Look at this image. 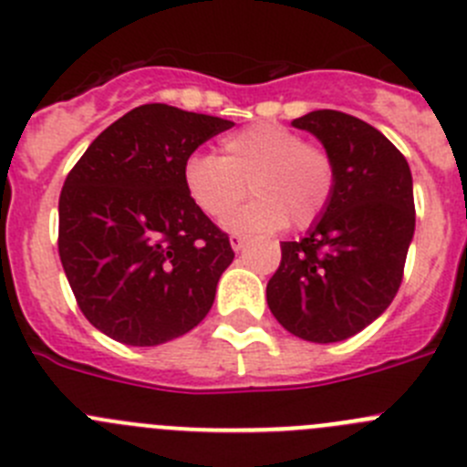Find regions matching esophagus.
<instances>
[{
  "label": "esophagus",
  "instance_id": "esophagus-1",
  "mask_svg": "<svg viewBox=\"0 0 467 467\" xmlns=\"http://www.w3.org/2000/svg\"><path fill=\"white\" fill-rule=\"evenodd\" d=\"M230 246H233V251H242L244 246H246V237H242V234H233V237H230Z\"/></svg>",
  "mask_w": 467,
  "mask_h": 467
}]
</instances>
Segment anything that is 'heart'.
<instances>
[{
    "label": "heart",
    "mask_w": 467,
    "mask_h": 467,
    "mask_svg": "<svg viewBox=\"0 0 467 467\" xmlns=\"http://www.w3.org/2000/svg\"><path fill=\"white\" fill-rule=\"evenodd\" d=\"M182 186L200 213L223 221L248 193L228 228L244 234L276 233L287 221L311 228L325 216L337 191V163L322 145L297 130L260 121L221 138L219 159L191 154L182 163Z\"/></svg>",
    "instance_id": "1"
}]
</instances>
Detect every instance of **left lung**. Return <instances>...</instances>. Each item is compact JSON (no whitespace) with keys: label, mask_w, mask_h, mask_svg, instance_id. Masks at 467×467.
Listing matches in <instances>:
<instances>
[{"label":"left lung","mask_w":467,"mask_h":467,"mask_svg":"<svg viewBox=\"0 0 467 467\" xmlns=\"http://www.w3.org/2000/svg\"><path fill=\"white\" fill-rule=\"evenodd\" d=\"M293 126L332 154L337 191L306 237L281 244L267 304L304 341H346L387 311L403 281L415 234L410 165L380 130L346 112L313 110Z\"/></svg>","instance_id":"8db88e82"}]
</instances>
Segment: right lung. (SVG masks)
Listing matches in <instances>:
<instances>
[{"mask_svg": "<svg viewBox=\"0 0 467 467\" xmlns=\"http://www.w3.org/2000/svg\"><path fill=\"white\" fill-rule=\"evenodd\" d=\"M233 121L133 108L80 156L59 195V258L87 320L126 346L202 322L234 251L182 186V163Z\"/></svg>", "mask_w": 467, "mask_h": 467, "instance_id": "right-lung-1", "label": "right lung"}]
</instances>
